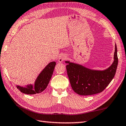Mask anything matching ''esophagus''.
I'll return each mask as SVG.
<instances>
[{
  "mask_svg": "<svg viewBox=\"0 0 126 126\" xmlns=\"http://www.w3.org/2000/svg\"><path fill=\"white\" fill-rule=\"evenodd\" d=\"M67 59V57L66 55H64L63 54L60 55V57L59 58V63H62L63 61L66 60Z\"/></svg>",
  "mask_w": 126,
  "mask_h": 126,
  "instance_id": "1",
  "label": "esophagus"
}]
</instances>
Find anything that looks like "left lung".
Wrapping results in <instances>:
<instances>
[{
    "mask_svg": "<svg viewBox=\"0 0 126 126\" xmlns=\"http://www.w3.org/2000/svg\"><path fill=\"white\" fill-rule=\"evenodd\" d=\"M114 61L105 71H94L74 63L66 61L67 73L72 88L81 95H90L102 92L110 84L115 74L118 64L115 44Z\"/></svg>",
    "mask_w": 126,
    "mask_h": 126,
    "instance_id": "8db88e82",
    "label": "left lung"
}]
</instances>
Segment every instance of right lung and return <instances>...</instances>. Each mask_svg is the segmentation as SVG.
I'll return each mask as SVG.
<instances>
[{"mask_svg":"<svg viewBox=\"0 0 126 126\" xmlns=\"http://www.w3.org/2000/svg\"><path fill=\"white\" fill-rule=\"evenodd\" d=\"M55 62H51L48 63L36 80L34 87L32 85L27 86L26 87H22L19 86L16 87L22 93L26 94H35L40 93L46 88L48 85L55 66Z\"/></svg>","mask_w":126,"mask_h":126,"instance_id":"obj_1","label":"right lung"}]
</instances>
